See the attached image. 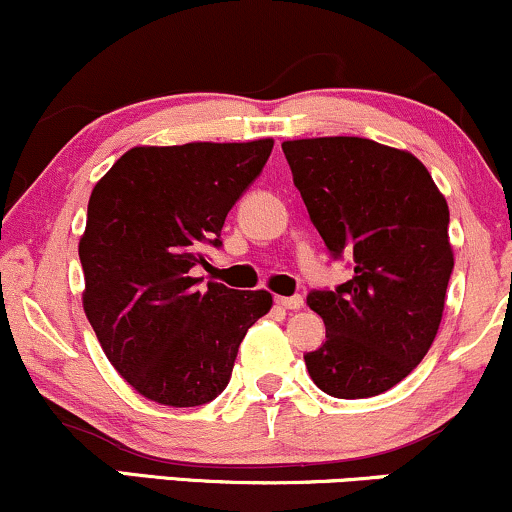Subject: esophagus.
<instances>
[{
  "label": "esophagus",
  "instance_id": "esophagus-1",
  "mask_svg": "<svg viewBox=\"0 0 512 512\" xmlns=\"http://www.w3.org/2000/svg\"><path fill=\"white\" fill-rule=\"evenodd\" d=\"M276 305L286 310H298L303 308V296H279L276 298Z\"/></svg>",
  "mask_w": 512,
  "mask_h": 512
}]
</instances>
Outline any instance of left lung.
Masks as SVG:
<instances>
[{"label":"left lung","mask_w":512,"mask_h":512,"mask_svg":"<svg viewBox=\"0 0 512 512\" xmlns=\"http://www.w3.org/2000/svg\"><path fill=\"white\" fill-rule=\"evenodd\" d=\"M293 185L351 279L308 293L325 342L305 354L310 378L339 399L375 397L421 363L436 339L455 267L450 211L424 163L363 137L284 142Z\"/></svg>","instance_id":"left-lung-1"}]
</instances>
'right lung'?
<instances>
[{
	"instance_id": "right-lung-1",
	"label": "right lung",
	"mask_w": 512,
	"mask_h": 512,
	"mask_svg": "<svg viewBox=\"0 0 512 512\" xmlns=\"http://www.w3.org/2000/svg\"><path fill=\"white\" fill-rule=\"evenodd\" d=\"M272 146H137L93 187L79 243L84 310L108 361L151 402L219 397L245 332L272 308L267 291L199 289L190 276L204 248L223 245V221Z\"/></svg>"
}]
</instances>
